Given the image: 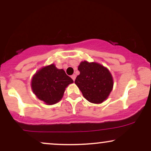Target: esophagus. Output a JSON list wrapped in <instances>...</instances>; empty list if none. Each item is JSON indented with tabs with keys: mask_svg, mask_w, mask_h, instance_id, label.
Listing matches in <instances>:
<instances>
[{
	"mask_svg": "<svg viewBox=\"0 0 151 151\" xmlns=\"http://www.w3.org/2000/svg\"><path fill=\"white\" fill-rule=\"evenodd\" d=\"M71 77H72V79H73V81H74V80H75V79H76V75H75V74H72V75L71 76Z\"/></svg>",
	"mask_w": 151,
	"mask_h": 151,
	"instance_id": "34e87169",
	"label": "esophagus"
}]
</instances>
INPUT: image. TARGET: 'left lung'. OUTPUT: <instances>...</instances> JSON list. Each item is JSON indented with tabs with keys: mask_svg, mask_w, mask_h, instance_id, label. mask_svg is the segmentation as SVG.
Here are the masks:
<instances>
[{
	"mask_svg": "<svg viewBox=\"0 0 151 151\" xmlns=\"http://www.w3.org/2000/svg\"><path fill=\"white\" fill-rule=\"evenodd\" d=\"M80 74L74 83L84 97L93 104L102 103L113 88V78L106 67L96 62H81L78 67Z\"/></svg>",
	"mask_w": 151,
	"mask_h": 151,
	"instance_id": "8db88e82",
	"label": "left lung"
}]
</instances>
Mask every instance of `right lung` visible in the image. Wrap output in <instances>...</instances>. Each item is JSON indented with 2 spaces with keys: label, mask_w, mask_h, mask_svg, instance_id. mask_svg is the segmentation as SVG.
Masks as SVG:
<instances>
[{
  "label": "right lung",
  "mask_w": 151,
  "mask_h": 151,
  "mask_svg": "<svg viewBox=\"0 0 151 151\" xmlns=\"http://www.w3.org/2000/svg\"><path fill=\"white\" fill-rule=\"evenodd\" d=\"M73 83L72 78L63 70H59L53 65L43 67L32 79V91L36 96L47 104H54L63 96L65 88Z\"/></svg>",
  "instance_id": "right-lung-1"
}]
</instances>
